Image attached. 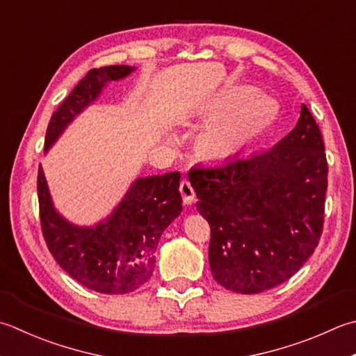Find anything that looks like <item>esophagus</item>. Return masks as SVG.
<instances>
[{
  "instance_id": "1",
  "label": "esophagus",
  "mask_w": 356,
  "mask_h": 356,
  "mask_svg": "<svg viewBox=\"0 0 356 356\" xmlns=\"http://www.w3.org/2000/svg\"><path fill=\"white\" fill-rule=\"evenodd\" d=\"M180 194H182V199H184V204L185 205H191L194 200H196V193H194V188L191 186V184L188 182L186 179H184L182 182H180Z\"/></svg>"
}]
</instances>
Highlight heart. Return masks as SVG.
Returning a JSON list of instances; mask_svg holds the SVG:
<instances>
[{"instance_id":"1","label":"heart","mask_w":356,"mask_h":356,"mask_svg":"<svg viewBox=\"0 0 356 356\" xmlns=\"http://www.w3.org/2000/svg\"><path fill=\"white\" fill-rule=\"evenodd\" d=\"M239 104L238 107L237 104ZM237 106L238 108H236ZM225 114L199 137V148L210 159H225L266 131L275 117V103L264 94L254 95L252 86H236L205 108L211 117Z\"/></svg>"}]
</instances>
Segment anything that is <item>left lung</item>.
Wrapping results in <instances>:
<instances>
[{
  "label": "left lung",
  "instance_id": "obj_1",
  "mask_svg": "<svg viewBox=\"0 0 356 356\" xmlns=\"http://www.w3.org/2000/svg\"><path fill=\"white\" fill-rule=\"evenodd\" d=\"M197 211L211 227L208 261L222 287L261 293L290 280L315 252L324 224L327 160L305 104L268 151L190 171Z\"/></svg>",
  "mask_w": 356,
  "mask_h": 356
}]
</instances>
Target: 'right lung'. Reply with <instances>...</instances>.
Segmentation results:
<instances>
[{
    "label": "right lung",
    "instance_id": "obj_1",
    "mask_svg": "<svg viewBox=\"0 0 356 356\" xmlns=\"http://www.w3.org/2000/svg\"><path fill=\"white\" fill-rule=\"evenodd\" d=\"M134 66L117 65L86 74L47 124L44 152L52 148L83 111L111 81L127 79ZM180 174L138 177L113 213L95 225H76L55 208L43 168H38L40 220L49 252L58 266L86 289L104 295H124L149 280L160 236L182 211Z\"/></svg>",
    "mask_w": 356,
    "mask_h": 356
}]
</instances>
